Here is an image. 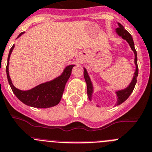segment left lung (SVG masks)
<instances>
[{
  "label": "left lung",
  "mask_w": 152,
  "mask_h": 152,
  "mask_svg": "<svg viewBox=\"0 0 152 152\" xmlns=\"http://www.w3.org/2000/svg\"><path fill=\"white\" fill-rule=\"evenodd\" d=\"M117 24L119 26V28H116V33H117V35L118 36L121 37L124 40H125L127 43L129 44V47L131 48L132 50L133 51L134 55H135L134 64L136 65V69H135V72H134L133 77H132V80H131L130 83L128 85V86L126 87L125 88H123V89L115 91L116 95H117V103L115 104L114 107L121 104L132 94V91H133L134 88H135V86L136 84V82H137L138 73H139V69H138L137 65V53H136V48H135V45H134V42L133 39H132V35L127 32L126 30L125 29V28L120 23H117ZM83 69H84V78L85 80H86V85H87V95H88V99L90 101H92V95L93 93H94V86H93L92 83H91L89 75H88V72H87V69L85 67H83Z\"/></svg>",
  "instance_id": "8db88e82"
}]
</instances>
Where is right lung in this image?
Returning a JSON list of instances; mask_svg holds the SVG:
<instances>
[{
    "mask_svg": "<svg viewBox=\"0 0 152 152\" xmlns=\"http://www.w3.org/2000/svg\"><path fill=\"white\" fill-rule=\"evenodd\" d=\"M24 33H25L24 32L20 33L16 39L20 38ZM14 47L15 45H13L10 50L7 58V65L6 67L8 83L14 95L23 104L37 108H48L58 104L62 98L65 85L70 76L72 69L75 66V64H70L66 66L64 69L62 73L52 80L41 83L39 86H35L29 90L23 91L16 88L13 86L11 79L10 77L9 61Z\"/></svg>",
    "mask_w": 152,
    "mask_h": 152,
    "instance_id": "1",
    "label": "right lung"
}]
</instances>
